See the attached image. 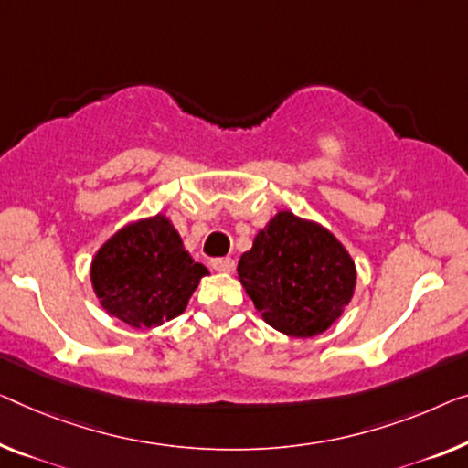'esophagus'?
Masks as SVG:
<instances>
[{"label":"esophagus","mask_w":468,"mask_h":468,"mask_svg":"<svg viewBox=\"0 0 468 468\" xmlns=\"http://www.w3.org/2000/svg\"><path fill=\"white\" fill-rule=\"evenodd\" d=\"M212 269L218 271V273H233L235 271V261L233 258H214Z\"/></svg>","instance_id":"34e87169"}]
</instances>
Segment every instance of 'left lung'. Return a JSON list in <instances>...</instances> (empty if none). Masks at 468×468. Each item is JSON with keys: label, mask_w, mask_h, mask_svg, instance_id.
<instances>
[{"label": "left lung", "mask_w": 468, "mask_h": 468, "mask_svg": "<svg viewBox=\"0 0 468 468\" xmlns=\"http://www.w3.org/2000/svg\"><path fill=\"white\" fill-rule=\"evenodd\" d=\"M239 282L262 319L294 338L325 332L355 290V262L315 222L279 212L241 256Z\"/></svg>", "instance_id": "8db88e82"}]
</instances>
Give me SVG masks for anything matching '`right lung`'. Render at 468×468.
<instances>
[{
	"instance_id": "add662e5",
	"label": "right lung",
	"mask_w": 468,
	"mask_h": 468,
	"mask_svg": "<svg viewBox=\"0 0 468 468\" xmlns=\"http://www.w3.org/2000/svg\"><path fill=\"white\" fill-rule=\"evenodd\" d=\"M204 275L207 269L193 261L162 214L123 227L92 261V285L102 309L132 327L178 317Z\"/></svg>"
}]
</instances>
